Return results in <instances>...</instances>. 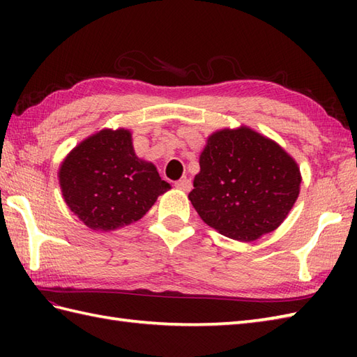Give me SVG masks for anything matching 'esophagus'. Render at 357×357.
<instances>
[{
  "mask_svg": "<svg viewBox=\"0 0 357 357\" xmlns=\"http://www.w3.org/2000/svg\"><path fill=\"white\" fill-rule=\"evenodd\" d=\"M174 187L179 188V190L188 192L192 188V181L187 179V178H181L179 181H176V183H174Z\"/></svg>",
  "mask_w": 357,
  "mask_h": 357,
  "instance_id": "esophagus-1",
  "label": "esophagus"
}]
</instances>
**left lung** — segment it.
Instances as JSON below:
<instances>
[{
	"mask_svg": "<svg viewBox=\"0 0 357 357\" xmlns=\"http://www.w3.org/2000/svg\"><path fill=\"white\" fill-rule=\"evenodd\" d=\"M199 165L188 199L227 238L248 242L273 231L298 199V164L252 128L211 135Z\"/></svg>",
	"mask_w": 357,
	"mask_h": 357,
	"instance_id": "8db88e82",
	"label": "left lung"
}]
</instances>
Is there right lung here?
Returning <instances> with one entry per match:
<instances>
[{"label":"right lung","instance_id":"1","mask_svg":"<svg viewBox=\"0 0 357 357\" xmlns=\"http://www.w3.org/2000/svg\"><path fill=\"white\" fill-rule=\"evenodd\" d=\"M59 185L69 208L92 230L109 231L138 221L170 184L135 155L124 128L101 130L64 159Z\"/></svg>","mask_w":357,"mask_h":357}]
</instances>
